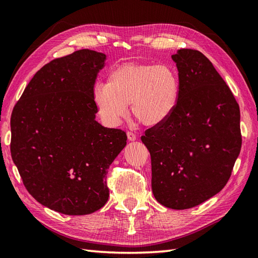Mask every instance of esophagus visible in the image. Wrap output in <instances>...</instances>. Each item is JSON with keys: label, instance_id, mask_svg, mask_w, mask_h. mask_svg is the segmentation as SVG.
Here are the masks:
<instances>
[{"label": "esophagus", "instance_id": "obj_1", "mask_svg": "<svg viewBox=\"0 0 258 258\" xmlns=\"http://www.w3.org/2000/svg\"><path fill=\"white\" fill-rule=\"evenodd\" d=\"M127 137H128L129 141H136V140H137L136 134H134V132H132V131H128L127 132Z\"/></svg>", "mask_w": 258, "mask_h": 258}]
</instances>
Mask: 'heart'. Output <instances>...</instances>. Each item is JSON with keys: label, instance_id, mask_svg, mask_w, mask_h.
I'll return each mask as SVG.
<instances>
[{"label": "heart", "instance_id": "heart-1", "mask_svg": "<svg viewBox=\"0 0 258 258\" xmlns=\"http://www.w3.org/2000/svg\"><path fill=\"white\" fill-rule=\"evenodd\" d=\"M179 83L174 70L165 64L126 62L114 68L106 83L96 84L92 99L102 118L117 126L131 113L145 126L168 119L178 103Z\"/></svg>", "mask_w": 258, "mask_h": 258}]
</instances>
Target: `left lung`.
Here are the masks:
<instances>
[{
  "label": "left lung",
  "instance_id": "8db88e82",
  "mask_svg": "<svg viewBox=\"0 0 258 258\" xmlns=\"http://www.w3.org/2000/svg\"><path fill=\"white\" fill-rule=\"evenodd\" d=\"M179 96L168 119L141 138L152 159V190L160 205L185 210L220 192L241 150L240 108L204 53L173 54Z\"/></svg>",
  "mask_w": 258,
  "mask_h": 258
}]
</instances>
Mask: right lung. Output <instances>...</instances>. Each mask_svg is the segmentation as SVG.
Listing matches in <instances>:
<instances>
[{
    "label": "right lung",
    "mask_w": 258,
    "mask_h": 258,
    "mask_svg": "<svg viewBox=\"0 0 258 258\" xmlns=\"http://www.w3.org/2000/svg\"><path fill=\"white\" fill-rule=\"evenodd\" d=\"M106 56L90 49L37 71L15 105L11 153L27 190L66 215H86L108 199L107 169L127 145L126 132L96 120L92 99Z\"/></svg>",
    "instance_id": "right-lung-1"
}]
</instances>
